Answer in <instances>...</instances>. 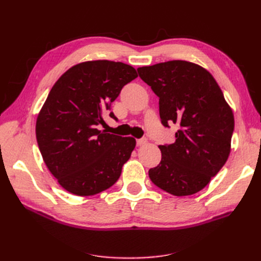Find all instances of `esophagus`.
I'll use <instances>...</instances> for the list:
<instances>
[{
  "label": "esophagus",
  "mask_w": 261,
  "mask_h": 261,
  "mask_svg": "<svg viewBox=\"0 0 261 261\" xmlns=\"http://www.w3.org/2000/svg\"><path fill=\"white\" fill-rule=\"evenodd\" d=\"M136 143H137V146H143L147 143V139L146 138H140V139H137Z\"/></svg>",
  "instance_id": "1"
}]
</instances>
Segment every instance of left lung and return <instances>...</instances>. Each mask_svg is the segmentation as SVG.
Masks as SVG:
<instances>
[{"mask_svg": "<svg viewBox=\"0 0 261 261\" xmlns=\"http://www.w3.org/2000/svg\"><path fill=\"white\" fill-rule=\"evenodd\" d=\"M137 70L159 97L163 126H179L175 143L159 146L161 162L149 170V177L174 196L198 193L218 174L230 154L232 109L213 76L192 62L174 60Z\"/></svg>", "mask_w": 261, "mask_h": 261, "instance_id": "left-lung-1", "label": "left lung"}]
</instances>
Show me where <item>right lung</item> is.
<instances>
[{"label":"right lung","instance_id":"1","mask_svg":"<svg viewBox=\"0 0 261 261\" xmlns=\"http://www.w3.org/2000/svg\"><path fill=\"white\" fill-rule=\"evenodd\" d=\"M137 76L122 62L88 61L70 67L52 87L37 117L36 136L45 165L67 192L96 195L120 177L136 140L98 126ZM110 116L116 118L113 112Z\"/></svg>","mask_w":261,"mask_h":261}]
</instances>
